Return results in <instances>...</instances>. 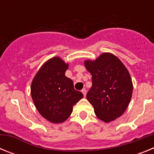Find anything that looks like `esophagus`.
Wrapping results in <instances>:
<instances>
[{
    "mask_svg": "<svg viewBox=\"0 0 154 154\" xmlns=\"http://www.w3.org/2000/svg\"><path fill=\"white\" fill-rule=\"evenodd\" d=\"M82 93H83L84 96H85V95H86V90H85V89H82Z\"/></svg>",
    "mask_w": 154,
    "mask_h": 154,
    "instance_id": "1",
    "label": "esophagus"
}]
</instances>
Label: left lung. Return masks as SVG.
<instances>
[{
  "instance_id": "left-lung-1",
  "label": "left lung",
  "mask_w": 154,
  "mask_h": 154,
  "mask_svg": "<svg viewBox=\"0 0 154 154\" xmlns=\"http://www.w3.org/2000/svg\"><path fill=\"white\" fill-rule=\"evenodd\" d=\"M85 65L92 82L86 97L96 116L106 123L119 117L127 108L133 92L126 68L109 53H103L95 61H85Z\"/></svg>"
}]
</instances>
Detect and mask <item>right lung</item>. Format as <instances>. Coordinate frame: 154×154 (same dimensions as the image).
<instances>
[{
	"label": "right lung",
	"mask_w": 154,
	"mask_h": 154,
	"mask_svg": "<svg viewBox=\"0 0 154 154\" xmlns=\"http://www.w3.org/2000/svg\"><path fill=\"white\" fill-rule=\"evenodd\" d=\"M68 66L58 57L51 58L42 65L31 83V96L37 109L51 123L66 120L73 106L83 97L74 89L72 80L65 76Z\"/></svg>",
	"instance_id": "right-lung-1"
}]
</instances>
